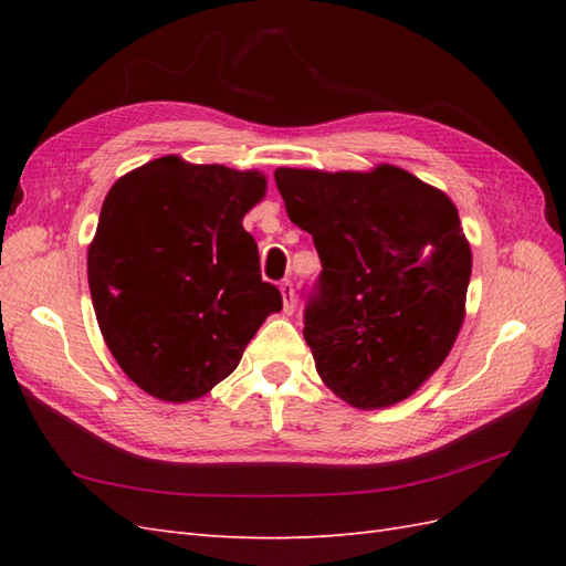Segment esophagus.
<instances>
[{"mask_svg":"<svg viewBox=\"0 0 566 566\" xmlns=\"http://www.w3.org/2000/svg\"><path fill=\"white\" fill-rule=\"evenodd\" d=\"M280 292H282V298H284V314H294L296 294H294L292 280H282V282H280Z\"/></svg>","mask_w":566,"mask_h":566,"instance_id":"obj_1","label":"esophagus"}]
</instances>
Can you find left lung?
<instances>
[{
	"label": "left lung",
	"mask_w": 566,
	"mask_h": 566,
	"mask_svg": "<svg viewBox=\"0 0 566 566\" xmlns=\"http://www.w3.org/2000/svg\"><path fill=\"white\" fill-rule=\"evenodd\" d=\"M274 182L321 258L304 311L321 379L363 411L408 399L444 363L464 321L472 250L454 203L394 165L280 167Z\"/></svg>",
	"instance_id": "obj_1"
}]
</instances>
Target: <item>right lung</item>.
Segmentation results:
<instances>
[{
  "mask_svg": "<svg viewBox=\"0 0 566 566\" xmlns=\"http://www.w3.org/2000/svg\"><path fill=\"white\" fill-rule=\"evenodd\" d=\"M258 170L177 155L116 179L87 250L94 314L130 381L163 401L209 394L238 367L282 294L262 282L243 216L264 197Z\"/></svg>",
  "mask_w": 566,
  "mask_h": 566,
  "instance_id": "1",
  "label": "right lung"
}]
</instances>
